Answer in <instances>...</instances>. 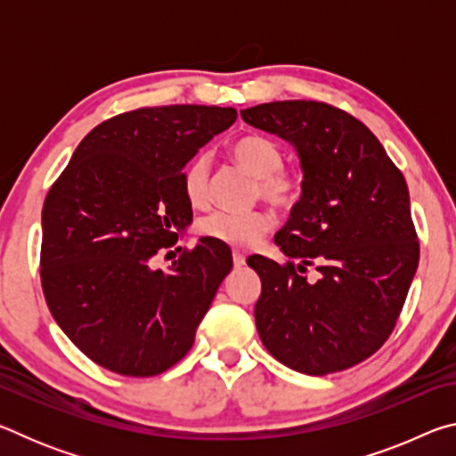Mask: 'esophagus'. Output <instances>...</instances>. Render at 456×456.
Here are the masks:
<instances>
[{
    "mask_svg": "<svg viewBox=\"0 0 456 456\" xmlns=\"http://www.w3.org/2000/svg\"><path fill=\"white\" fill-rule=\"evenodd\" d=\"M233 265H235V267L245 265V256H243L241 251H233Z\"/></svg>",
    "mask_w": 456,
    "mask_h": 456,
    "instance_id": "34e87169",
    "label": "esophagus"
}]
</instances>
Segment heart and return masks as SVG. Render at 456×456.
<instances>
[{
	"mask_svg": "<svg viewBox=\"0 0 456 456\" xmlns=\"http://www.w3.org/2000/svg\"><path fill=\"white\" fill-rule=\"evenodd\" d=\"M229 154L239 167L256 179V195L275 209L289 211L304 191V176L296 168L283 167V151L273 138L259 133L239 136ZM183 192L192 207L209 203V157L197 152L183 168ZM273 227L267 211H213L199 221V233L229 247H253Z\"/></svg>",
	"mask_w": 456,
	"mask_h": 456,
	"instance_id": "heart-1",
	"label": "heart"
}]
</instances>
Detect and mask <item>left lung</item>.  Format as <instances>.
Wrapping results in <instances>:
<instances>
[{
	"label": "left lung",
	"instance_id": "obj_1",
	"mask_svg": "<svg viewBox=\"0 0 456 456\" xmlns=\"http://www.w3.org/2000/svg\"><path fill=\"white\" fill-rule=\"evenodd\" d=\"M241 118L296 146L304 171L302 199L275 235L289 261L247 259L261 277L259 338L296 372H342L382 348L419 267L404 175L342 108L283 100L245 108ZM307 265L321 272L315 284L301 275Z\"/></svg>",
	"mask_w": 456,
	"mask_h": 456
}]
</instances>
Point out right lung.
Wrapping results in <instances>:
<instances>
[{"mask_svg": "<svg viewBox=\"0 0 456 456\" xmlns=\"http://www.w3.org/2000/svg\"><path fill=\"white\" fill-rule=\"evenodd\" d=\"M235 108H136L82 138L42 209L40 277L53 320L76 348L110 372L163 374L233 267L231 251L200 239L167 269L157 253L192 221L183 168L227 130Z\"/></svg>", "mask_w": 456, "mask_h": 456, "instance_id": "obj_1", "label": "right lung"}]
</instances>
